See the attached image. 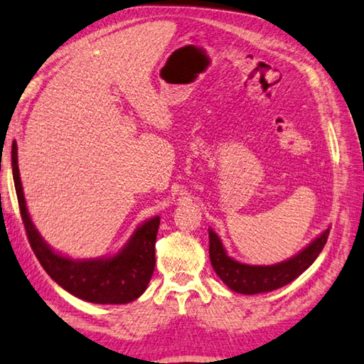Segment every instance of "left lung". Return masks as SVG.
<instances>
[{
  "instance_id": "1",
  "label": "left lung",
  "mask_w": 364,
  "mask_h": 364,
  "mask_svg": "<svg viewBox=\"0 0 364 364\" xmlns=\"http://www.w3.org/2000/svg\"><path fill=\"white\" fill-rule=\"evenodd\" d=\"M328 230L331 228L324 230L298 255L284 262L274 265H250L230 257L222 245V240L209 228V256L212 267L223 284L236 293L257 295V293L274 291L298 279L316 261L327 243Z\"/></svg>"
}]
</instances>
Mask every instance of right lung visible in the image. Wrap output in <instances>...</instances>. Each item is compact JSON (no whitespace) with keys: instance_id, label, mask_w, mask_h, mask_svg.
I'll return each instance as SVG.
<instances>
[{"instance_id":"obj_1","label":"right lung","mask_w":364,"mask_h":364,"mask_svg":"<svg viewBox=\"0 0 364 364\" xmlns=\"http://www.w3.org/2000/svg\"><path fill=\"white\" fill-rule=\"evenodd\" d=\"M13 176L28 243L47 274L68 293L97 304H126L139 298L151 282L155 267V240L160 217L146 220L134 230L114 256L71 259L51 250L28 215L17 165V144L11 151Z\"/></svg>"}]
</instances>
